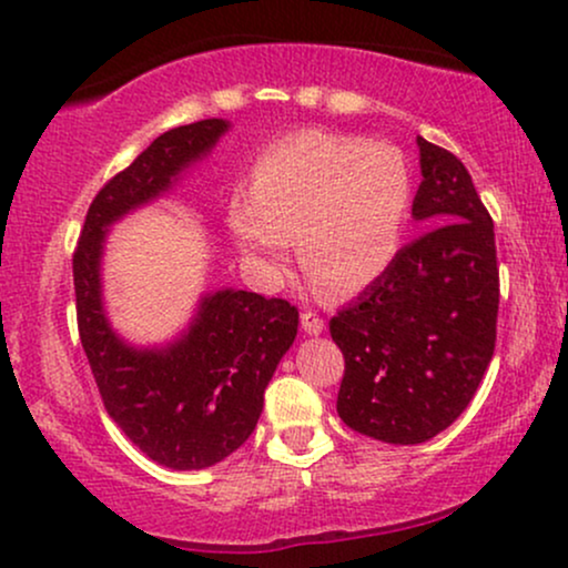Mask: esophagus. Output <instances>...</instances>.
Returning a JSON list of instances; mask_svg holds the SVG:
<instances>
[{
    "label": "esophagus",
    "instance_id": "1",
    "mask_svg": "<svg viewBox=\"0 0 568 568\" xmlns=\"http://www.w3.org/2000/svg\"><path fill=\"white\" fill-rule=\"evenodd\" d=\"M302 327H304L306 336H320V333H323L325 323H323V317H320L317 312H304L302 314Z\"/></svg>",
    "mask_w": 568,
    "mask_h": 568
}]
</instances>
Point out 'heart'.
Here are the masks:
<instances>
[{"instance_id":"heart-1","label":"heart","mask_w":568,"mask_h":568,"mask_svg":"<svg viewBox=\"0 0 568 568\" xmlns=\"http://www.w3.org/2000/svg\"><path fill=\"white\" fill-rule=\"evenodd\" d=\"M409 203L413 176L394 145L304 129L258 155L251 190H232L224 219L264 283L283 280L296 237L314 283L357 293L394 264Z\"/></svg>"}]
</instances>
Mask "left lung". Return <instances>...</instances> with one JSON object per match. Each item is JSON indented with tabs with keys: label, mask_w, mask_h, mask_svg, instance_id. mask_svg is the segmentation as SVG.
<instances>
[{
	"label": "left lung",
	"mask_w": 568,
	"mask_h": 568,
	"mask_svg": "<svg viewBox=\"0 0 568 568\" xmlns=\"http://www.w3.org/2000/svg\"><path fill=\"white\" fill-rule=\"evenodd\" d=\"M413 219L428 232L331 320L346 371L338 415L357 434L420 444L468 407L495 352V224L468 169L418 136Z\"/></svg>",
	"instance_id": "1"
}]
</instances>
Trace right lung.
I'll return each mask as SVG.
<instances>
[{
	"instance_id": "right-lung-1",
	"label": "right lung",
	"mask_w": 568,
	"mask_h": 568,
	"mask_svg": "<svg viewBox=\"0 0 568 568\" xmlns=\"http://www.w3.org/2000/svg\"><path fill=\"white\" fill-rule=\"evenodd\" d=\"M224 132L230 121L206 119L155 136L94 197L73 254L79 336L102 405L150 460L174 470L214 466L254 434L264 388L296 338L298 310L251 291L203 293L174 341L134 346L108 320L102 254L108 230L166 195Z\"/></svg>"
}]
</instances>
